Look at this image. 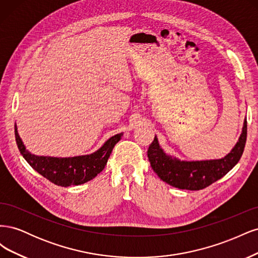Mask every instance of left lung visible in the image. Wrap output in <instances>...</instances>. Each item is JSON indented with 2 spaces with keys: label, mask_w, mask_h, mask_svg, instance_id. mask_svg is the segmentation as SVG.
Masks as SVG:
<instances>
[{
  "label": "left lung",
  "mask_w": 258,
  "mask_h": 258,
  "mask_svg": "<svg viewBox=\"0 0 258 258\" xmlns=\"http://www.w3.org/2000/svg\"><path fill=\"white\" fill-rule=\"evenodd\" d=\"M246 119L239 141L231 152L221 159L185 161L171 157L159 146L157 137L148 147L147 157L153 170L163 182L179 189L200 190L222 178L235 167L244 151L246 142Z\"/></svg>",
  "instance_id": "left-lung-1"
}]
</instances>
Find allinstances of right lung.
<instances>
[{
  "label": "right lung",
  "mask_w": 258,
  "mask_h": 258,
  "mask_svg": "<svg viewBox=\"0 0 258 258\" xmlns=\"http://www.w3.org/2000/svg\"><path fill=\"white\" fill-rule=\"evenodd\" d=\"M121 136L122 134H118L110 138L102 147L90 155L58 158L31 154L26 150L18 135L17 126H15V138L23 158L36 172L51 183L63 187L81 185L95 178L104 169L115 144L121 139Z\"/></svg>",
  "instance_id": "obj_1"
}]
</instances>
